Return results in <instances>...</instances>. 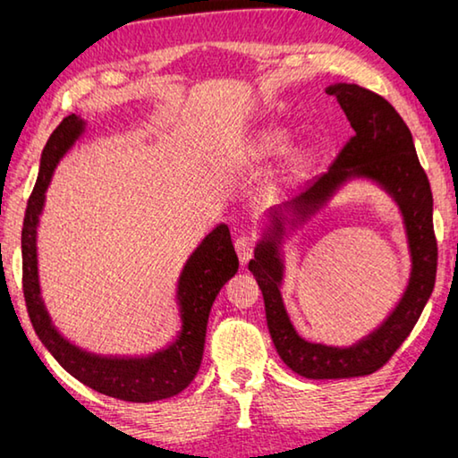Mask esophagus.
I'll use <instances>...</instances> for the list:
<instances>
[{"label": "esophagus", "mask_w": 458, "mask_h": 458, "mask_svg": "<svg viewBox=\"0 0 458 458\" xmlns=\"http://www.w3.org/2000/svg\"><path fill=\"white\" fill-rule=\"evenodd\" d=\"M254 243H256V240H254V237H251V235L237 237L235 251H237V256H240V262H242V264L250 262V258L254 256Z\"/></svg>", "instance_id": "obj_1"}]
</instances>
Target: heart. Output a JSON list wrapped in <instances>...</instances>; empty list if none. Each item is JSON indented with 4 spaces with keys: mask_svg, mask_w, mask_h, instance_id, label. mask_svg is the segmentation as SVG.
<instances>
[{
    "mask_svg": "<svg viewBox=\"0 0 458 458\" xmlns=\"http://www.w3.org/2000/svg\"><path fill=\"white\" fill-rule=\"evenodd\" d=\"M289 131L278 128V125H270V128L258 131L254 142H251L250 155L254 161H268V158L281 157L289 148ZM311 163H314V157L308 148H293L289 152L287 163H284V171L289 177H300L311 167Z\"/></svg>",
    "mask_w": 458,
    "mask_h": 458,
    "instance_id": "b5f03b06",
    "label": "heart"
}]
</instances>
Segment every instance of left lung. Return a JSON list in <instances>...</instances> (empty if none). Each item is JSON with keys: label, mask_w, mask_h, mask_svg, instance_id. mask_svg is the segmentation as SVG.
<instances>
[{"label": "left lung", "mask_w": 458, "mask_h": 458, "mask_svg": "<svg viewBox=\"0 0 458 458\" xmlns=\"http://www.w3.org/2000/svg\"><path fill=\"white\" fill-rule=\"evenodd\" d=\"M327 95H333L341 105L355 136L327 174L308 182L287 200L267 210V223L262 225L254 258L248 264L262 291L267 324L276 353L293 372L311 380L357 377L380 369L420 320L434 291L438 260L432 223V190L417 158L407 123L386 98L357 84H330ZM351 181L376 184L400 208L411 268L406 289L389 316L368 335L344 348H336L303 340L290 322L282 300L286 274L284 242L308 217L327 206L335 191Z\"/></svg>", "instance_id": "obj_1"}]
</instances>
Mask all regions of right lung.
<instances>
[{
	"mask_svg": "<svg viewBox=\"0 0 458 458\" xmlns=\"http://www.w3.org/2000/svg\"><path fill=\"white\" fill-rule=\"evenodd\" d=\"M86 131V119L72 114L45 144L35 190L22 225V283L32 328L59 366L97 393L130 403H155L180 394L200 368L210 308L223 284L235 276L240 260L229 227L218 223L188 256L175 284L177 333L155 351L134 355H101L59 333L45 306L38 276L37 235L49 183L57 165Z\"/></svg>",
	"mask_w": 458,
	"mask_h": 458,
	"instance_id": "right-lung-1",
	"label": "right lung"
}]
</instances>
